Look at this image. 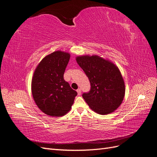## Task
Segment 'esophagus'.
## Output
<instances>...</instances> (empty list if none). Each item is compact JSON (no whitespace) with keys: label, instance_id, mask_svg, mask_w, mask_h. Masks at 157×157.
Wrapping results in <instances>:
<instances>
[{"label":"esophagus","instance_id":"34e87169","mask_svg":"<svg viewBox=\"0 0 157 157\" xmlns=\"http://www.w3.org/2000/svg\"><path fill=\"white\" fill-rule=\"evenodd\" d=\"M76 91H77L78 95H80L81 94V89H78L77 90H76Z\"/></svg>","mask_w":157,"mask_h":157}]
</instances>
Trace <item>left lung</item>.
I'll return each mask as SVG.
<instances>
[{"label": "left lung", "instance_id": "1", "mask_svg": "<svg viewBox=\"0 0 157 157\" xmlns=\"http://www.w3.org/2000/svg\"><path fill=\"white\" fill-rule=\"evenodd\" d=\"M90 82L91 88L82 96L91 109L100 114L113 113L122 103L124 83L119 68L98 56L76 57Z\"/></svg>", "mask_w": 157, "mask_h": 157}]
</instances>
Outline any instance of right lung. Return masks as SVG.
<instances>
[{"mask_svg": "<svg viewBox=\"0 0 157 157\" xmlns=\"http://www.w3.org/2000/svg\"><path fill=\"white\" fill-rule=\"evenodd\" d=\"M70 54L57 51L42 59L32 81L33 96L40 110L52 117H61L70 110L77 92L63 78Z\"/></svg>", "mask_w": 157, "mask_h": 157, "instance_id": "right-lung-1", "label": "right lung"}]
</instances>
